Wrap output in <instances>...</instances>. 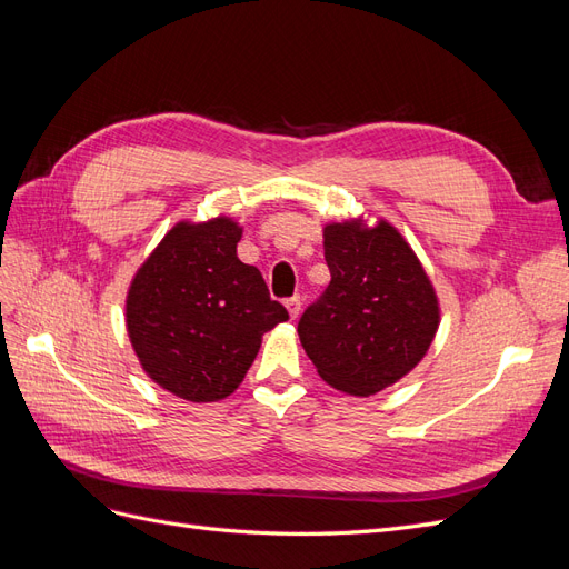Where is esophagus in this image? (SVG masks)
<instances>
[{
	"label": "esophagus",
	"mask_w": 569,
	"mask_h": 569,
	"mask_svg": "<svg viewBox=\"0 0 569 569\" xmlns=\"http://www.w3.org/2000/svg\"><path fill=\"white\" fill-rule=\"evenodd\" d=\"M301 303H303V299L297 295V297H291V299H287V311H289V316H291V320H297L299 318V313H301Z\"/></svg>",
	"instance_id": "esophagus-1"
}]
</instances>
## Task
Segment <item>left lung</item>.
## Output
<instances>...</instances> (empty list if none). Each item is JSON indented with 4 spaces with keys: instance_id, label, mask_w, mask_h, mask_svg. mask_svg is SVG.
<instances>
[{
    "instance_id": "8db88e82",
    "label": "left lung",
    "mask_w": 569,
    "mask_h": 569,
    "mask_svg": "<svg viewBox=\"0 0 569 569\" xmlns=\"http://www.w3.org/2000/svg\"><path fill=\"white\" fill-rule=\"evenodd\" d=\"M332 280L306 308L299 339L322 380L349 396L396 385L432 347L439 297L420 258L389 220L363 216L322 228Z\"/></svg>"
}]
</instances>
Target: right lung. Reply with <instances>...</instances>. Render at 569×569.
Listing matches in <instances>:
<instances>
[{
    "instance_id": "add662e5",
    "label": "right lung",
    "mask_w": 569,
    "mask_h": 569,
    "mask_svg": "<svg viewBox=\"0 0 569 569\" xmlns=\"http://www.w3.org/2000/svg\"><path fill=\"white\" fill-rule=\"evenodd\" d=\"M230 216L180 220L137 268L126 297L128 337L161 389L192 403L228 399L263 335L289 320L263 274L237 258Z\"/></svg>"
}]
</instances>
